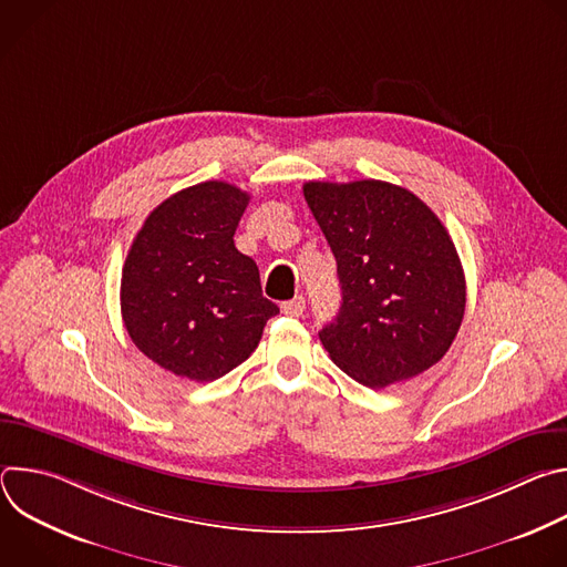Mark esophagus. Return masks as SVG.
I'll return each instance as SVG.
<instances>
[{
    "instance_id": "esophagus-1",
    "label": "esophagus",
    "mask_w": 567,
    "mask_h": 567,
    "mask_svg": "<svg viewBox=\"0 0 567 567\" xmlns=\"http://www.w3.org/2000/svg\"><path fill=\"white\" fill-rule=\"evenodd\" d=\"M280 309H282V313H287V316H300L302 309H305V298H302V296H296V298L282 302Z\"/></svg>"
}]
</instances>
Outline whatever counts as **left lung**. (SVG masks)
Segmentation results:
<instances>
[{"mask_svg":"<svg viewBox=\"0 0 567 567\" xmlns=\"http://www.w3.org/2000/svg\"><path fill=\"white\" fill-rule=\"evenodd\" d=\"M302 193L343 291L334 322L318 332L330 359L374 390L435 365L466 305L462 262L440 217L411 190L377 179L307 182Z\"/></svg>","mask_w":567,"mask_h":567,"instance_id":"8db88e82","label":"left lung"}]
</instances>
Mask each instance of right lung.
Returning a JSON list of instances; mask_svg holds the SVG:
<instances>
[{"label": "right lung", "instance_id": "add662e5", "mask_svg": "<svg viewBox=\"0 0 567 567\" xmlns=\"http://www.w3.org/2000/svg\"><path fill=\"white\" fill-rule=\"evenodd\" d=\"M249 195L204 182L161 202L136 233L121 278V313L134 346L197 383L247 361L280 309L262 296L258 265L235 249Z\"/></svg>", "mask_w": 567, "mask_h": 567}]
</instances>
